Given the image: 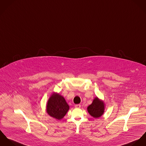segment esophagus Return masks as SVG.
<instances>
[{
    "mask_svg": "<svg viewBox=\"0 0 146 146\" xmlns=\"http://www.w3.org/2000/svg\"><path fill=\"white\" fill-rule=\"evenodd\" d=\"M81 105L80 104H77V105H76L75 106H74V107H75V108H77V109H79V108H81Z\"/></svg>",
    "mask_w": 146,
    "mask_h": 146,
    "instance_id": "34e87169",
    "label": "esophagus"
}]
</instances>
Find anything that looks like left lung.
Wrapping results in <instances>:
<instances>
[{
    "label": "left lung",
    "instance_id": "1",
    "mask_svg": "<svg viewBox=\"0 0 146 146\" xmlns=\"http://www.w3.org/2000/svg\"><path fill=\"white\" fill-rule=\"evenodd\" d=\"M87 110L94 117H99L104 112V103L96 97L92 103L87 108Z\"/></svg>",
    "mask_w": 146,
    "mask_h": 146
}]
</instances>
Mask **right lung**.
<instances>
[{"label": "right lung", "instance_id": "1", "mask_svg": "<svg viewBox=\"0 0 146 146\" xmlns=\"http://www.w3.org/2000/svg\"><path fill=\"white\" fill-rule=\"evenodd\" d=\"M69 109L64 98L58 94H54L50 97L46 108L47 113L52 117L60 120Z\"/></svg>", "mask_w": 146, "mask_h": 146}]
</instances>
